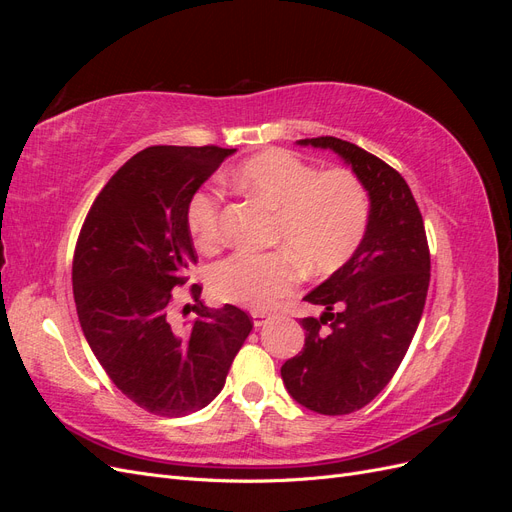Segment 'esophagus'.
<instances>
[{"label":"esophagus","mask_w":512,"mask_h":512,"mask_svg":"<svg viewBox=\"0 0 512 512\" xmlns=\"http://www.w3.org/2000/svg\"><path fill=\"white\" fill-rule=\"evenodd\" d=\"M269 318H271V314H267V312H252L254 327H262V324H265Z\"/></svg>","instance_id":"esophagus-1"}]
</instances>
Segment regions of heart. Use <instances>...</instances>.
I'll return each mask as SVG.
<instances>
[{"label":"heart","mask_w":512,"mask_h":512,"mask_svg":"<svg viewBox=\"0 0 512 512\" xmlns=\"http://www.w3.org/2000/svg\"><path fill=\"white\" fill-rule=\"evenodd\" d=\"M230 183L275 211L271 243L284 250L237 252L211 273V290L226 303L267 309L301 280V267L329 275L359 250L369 224V194L352 170L316 173L290 151L269 149L230 173ZM218 192L190 198L188 230L196 245L213 250L222 241Z\"/></svg>","instance_id":"b5f03b06"}]
</instances>
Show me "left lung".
I'll return each instance as SVG.
<instances>
[{
	"label": "left lung",
	"instance_id": "obj_1",
	"mask_svg": "<svg viewBox=\"0 0 512 512\" xmlns=\"http://www.w3.org/2000/svg\"><path fill=\"white\" fill-rule=\"evenodd\" d=\"M299 145L335 151L369 194L359 250L305 294L324 312L301 320L305 346L282 365L294 401L339 416L367 406L404 361L427 299L429 245L423 215L395 168L335 136L303 138Z\"/></svg>",
	"mask_w": 512,
	"mask_h": 512
}]
</instances>
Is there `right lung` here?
I'll use <instances>...</instances> for the list:
<instances>
[{
    "label": "right lung",
    "instance_id": "right-lung-1",
    "mask_svg": "<svg viewBox=\"0 0 512 512\" xmlns=\"http://www.w3.org/2000/svg\"><path fill=\"white\" fill-rule=\"evenodd\" d=\"M235 149H143L108 179L76 241L72 290L89 348L117 389L158 416L192 414L215 399L252 331L243 309H209L177 324L175 288L198 262L190 198Z\"/></svg>",
    "mask_w": 512,
    "mask_h": 512
}]
</instances>
